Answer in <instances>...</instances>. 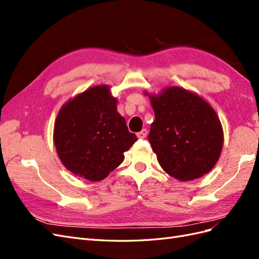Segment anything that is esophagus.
Segmentation results:
<instances>
[{
    "label": "esophagus",
    "instance_id": "esophagus-1",
    "mask_svg": "<svg viewBox=\"0 0 259 259\" xmlns=\"http://www.w3.org/2000/svg\"><path fill=\"white\" fill-rule=\"evenodd\" d=\"M147 135H148V131L146 128H143L139 133H137L138 138H145Z\"/></svg>",
    "mask_w": 259,
    "mask_h": 259
}]
</instances>
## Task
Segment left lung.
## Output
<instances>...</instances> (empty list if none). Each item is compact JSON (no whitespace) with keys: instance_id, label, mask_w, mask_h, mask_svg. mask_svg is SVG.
I'll return each mask as SVG.
<instances>
[{"instance_id":"1","label":"left lung","mask_w":259,"mask_h":259,"mask_svg":"<svg viewBox=\"0 0 259 259\" xmlns=\"http://www.w3.org/2000/svg\"><path fill=\"white\" fill-rule=\"evenodd\" d=\"M145 95L155 115L148 139L161 167L179 182L207 174L224 146L223 126L213 107L179 86Z\"/></svg>"}]
</instances>
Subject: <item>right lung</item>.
Returning a JSON list of instances; mask_svg holds the SVG:
<instances>
[{"mask_svg":"<svg viewBox=\"0 0 259 259\" xmlns=\"http://www.w3.org/2000/svg\"><path fill=\"white\" fill-rule=\"evenodd\" d=\"M109 85L77 94L60 108L54 125V145L64 166L90 182L106 178L124 160L137 137L116 110Z\"/></svg>","mask_w":259,"mask_h":259,"instance_id":"add662e5","label":"right lung"}]
</instances>
